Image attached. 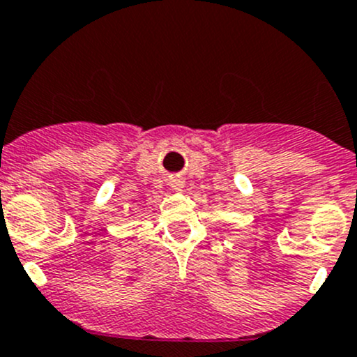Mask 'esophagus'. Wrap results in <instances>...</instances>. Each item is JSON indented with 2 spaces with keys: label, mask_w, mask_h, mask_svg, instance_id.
Masks as SVG:
<instances>
[{
  "label": "esophagus",
  "mask_w": 357,
  "mask_h": 357,
  "mask_svg": "<svg viewBox=\"0 0 357 357\" xmlns=\"http://www.w3.org/2000/svg\"><path fill=\"white\" fill-rule=\"evenodd\" d=\"M174 186H176V188H181V181H178V183H174Z\"/></svg>",
  "instance_id": "obj_1"
}]
</instances>
